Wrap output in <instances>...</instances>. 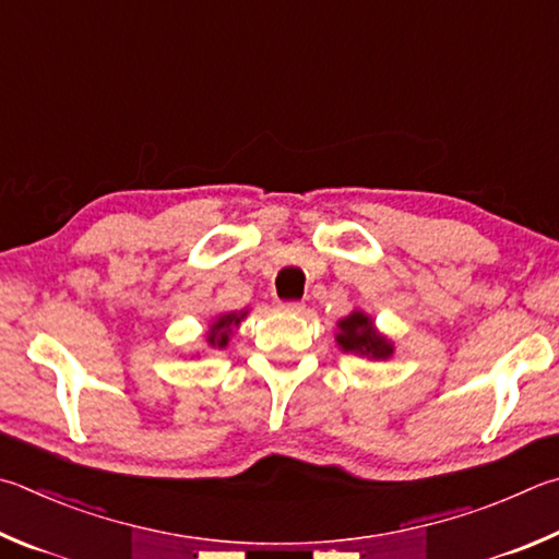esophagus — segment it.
Listing matches in <instances>:
<instances>
[{
	"instance_id": "esophagus-1",
	"label": "esophagus",
	"mask_w": 559,
	"mask_h": 559,
	"mask_svg": "<svg viewBox=\"0 0 559 559\" xmlns=\"http://www.w3.org/2000/svg\"><path fill=\"white\" fill-rule=\"evenodd\" d=\"M278 310H283V312H302V310H306V302L283 300V302H278Z\"/></svg>"
}]
</instances>
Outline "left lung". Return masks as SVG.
<instances>
[{
    "label": "left lung",
    "instance_id": "1",
    "mask_svg": "<svg viewBox=\"0 0 559 559\" xmlns=\"http://www.w3.org/2000/svg\"><path fill=\"white\" fill-rule=\"evenodd\" d=\"M337 342L344 352L367 354L371 359H385L391 357L393 352L389 340H383L381 334H377L371 320L364 312H352L349 318H344L340 322Z\"/></svg>",
    "mask_w": 559,
    "mask_h": 559
}]
</instances>
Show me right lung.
<instances>
[{
	"mask_svg": "<svg viewBox=\"0 0 559 559\" xmlns=\"http://www.w3.org/2000/svg\"><path fill=\"white\" fill-rule=\"evenodd\" d=\"M245 318V312L241 314H237V312H231V314H222V318L212 324V332H210V337H207V342L212 344V347H225L227 344V340H229V332H231V324H239V320Z\"/></svg>",
	"mask_w": 559,
	"mask_h": 559,
	"instance_id": "add662e5",
	"label": "right lung"
}]
</instances>
